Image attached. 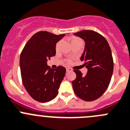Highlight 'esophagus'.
I'll list each match as a JSON object with an SVG mask.
<instances>
[{
	"label": "esophagus",
	"mask_w": 130,
	"mask_h": 130,
	"mask_svg": "<svg viewBox=\"0 0 130 130\" xmlns=\"http://www.w3.org/2000/svg\"><path fill=\"white\" fill-rule=\"evenodd\" d=\"M73 70L71 68H66V72H70V71H72Z\"/></svg>",
	"instance_id": "esophagus-1"
}]
</instances>
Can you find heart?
Here are the masks:
<instances>
[{
    "mask_svg": "<svg viewBox=\"0 0 130 130\" xmlns=\"http://www.w3.org/2000/svg\"><path fill=\"white\" fill-rule=\"evenodd\" d=\"M70 41H71V44H73V43H76V42L82 41V40L80 39V38H77V37H75V36L71 37V38H70ZM60 44V41L58 42V43H57L56 45H55V50H59ZM68 62H70V60H68Z\"/></svg>",
    "mask_w": 130,
    "mask_h": 130,
    "instance_id": "heart-1",
    "label": "heart"
}]
</instances>
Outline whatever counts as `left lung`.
<instances>
[{"instance_id":"8db88e82","label":"left lung","mask_w":130,"mask_h":130,"mask_svg":"<svg viewBox=\"0 0 130 130\" xmlns=\"http://www.w3.org/2000/svg\"><path fill=\"white\" fill-rule=\"evenodd\" d=\"M74 34L86 43L80 60L87 68L86 76L79 70H74L76 75L72 81L74 92L84 101H94L105 92L112 78L113 61L110 47L103 36L93 30H82Z\"/></svg>"}]
</instances>
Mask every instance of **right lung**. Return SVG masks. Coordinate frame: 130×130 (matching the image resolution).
<instances>
[{
  "label": "right lung",
  "instance_id": "1",
  "mask_svg": "<svg viewBox=\"0 0 130 130\" xmlns=\"http://www.w3.org/2000/svg\"><path fill=\"white\" fill-rule=\"evenodd\" d=\"M64 36L38 32L27 41L21 53L20 66L23 84L29 95L41 103L56 97L65 76L64 67L59 66L53 70L47 65V60L56 54V43Z\"/></svg>",
  "mask_w": 130,
  "mask_h": 130
}]
</instances>
